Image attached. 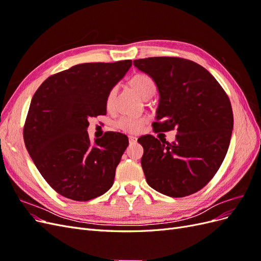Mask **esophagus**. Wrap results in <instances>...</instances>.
Returning a JSON list of instances; mask_svg holds the SVG:
<instances>
[{"mask_svg":"<svg viewBox=\"0 0 261 261\" xmlns=\"http://www.w3.org/2000/svg\"><path fill=\"white\" fill-rule=\"evenodd\" d=\"M128 140H129V144H136L137 143V138L134 137V136H128Z\"/></svg>","mask_w":261,"mask_h":261,"instance_id":"esophagus-1","label":"esophagus"}]
</instances>
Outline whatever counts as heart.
<instances>
[{
	"label": "heart",
	"instance_id": "heart-1",
	"mask_svg": "<svg viewBox=\"0 0 261 261\" xmlns=\"http://www.w3.org/2000/svg\"><path fill=\"white\" fill-rule=\"evenodd\" d=\"M130 84L136 89V91L141 97L147 99L152 97L155 90L156 85L152 77L147 74H136L130 78ZM117 88L114 86L110 89L106 97V106L108 109H111L114 105V99L116 96ZM148 121L146 116H121L116 121V127L125 133L137 134L144 129L145 125Z\"/></svg>",
	"mask_w": 261,
	"mask_h": 261
}]
</instances>
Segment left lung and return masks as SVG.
Listing matches in <instances>:
<instances>
[{"mask_svg":"<svg viewBox=\"0 0 261 261\" xmlns=\"http://www.w3.org/2000/svg\"><path fill=\"white\" fill-rule=\"evenodd\" d=\"M160 93L155 133L177 130L169 143L141 136L147 183L174 198L195 194L216 175L227 152L233 111L226 92L208 70L183 58L155 57L134 61Z\"/></svg>","mask_w":261,"mask_h":261,"instance_id":"left-lung-1","label":"left lung"}]
</instances>
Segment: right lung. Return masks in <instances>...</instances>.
<instances>
[{"instance_id":"add662e5","label":"right lung","mask_w":261,"mask_h":261,"mask_svg":"<svg viewBox=\"0 0 261 261\" xmlns=\"http://www.w3.org/2000/svg\"><path fill=\"white\" fill-rule=\"evenodd\" d=\"M132 66L130 60L84 63L53 74L35 92L23 141L40 174L55 192L88 201L108 192L128 138L107 132L89 140L88 118L107 113L108 91Z\"/></svg>"}]
</instances>
